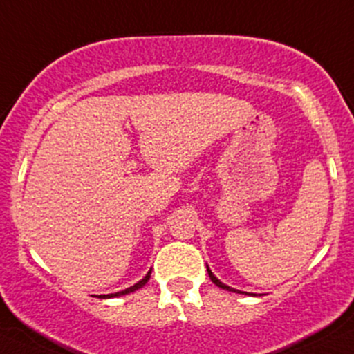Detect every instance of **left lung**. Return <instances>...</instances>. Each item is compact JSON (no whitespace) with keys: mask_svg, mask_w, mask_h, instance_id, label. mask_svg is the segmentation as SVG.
<instances>
[{"mask_svg":"<svg viewBox=\"0 0 354 354\" xmlns=\"http://www.w3.org/2000/svg\"><path fill=\"white\" fill-rule=\"evenodd\" d=\"M207 273H209V279L212 280V283H216V286H218V287H221V289H225V290H232V292H236L235 289H232V287H228V286H225V283H221V282H219V280L216 279L214 275H212V272H211V270H209V268H207ZM240 294H243V292H240ZM245 294H247V292H245Z\"/></svg>","mask_w":354,"mask_h":354,"instance_id":"left-lung-1","label":"left lung"}]
</instances>
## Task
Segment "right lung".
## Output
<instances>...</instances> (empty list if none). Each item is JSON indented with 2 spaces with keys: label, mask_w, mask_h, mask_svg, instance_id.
<instances>
[{
  "label": "right lung",
  "mask_w": 354,
  "mask_h": 354,
  "mask_svg": "<svg viewBox=\"0 0 354 354\" xmlns=\"http://www.w3.org/2000/svg\"><path fill=\"white\" fill-rule=\"evenodd\" d=\"M150 273H152V270H150L149 273H147V277L143 280H140L138 283H135V286L133 287H129V289H124V290H121V292H115V294H107V296H100V297H118V296H124V294H129V292H135V290H138V289H142L143 286H145L147 282H149L150 280Z\"/></svg>",
  "instance_id": "obj_1"
}]
</instances>
